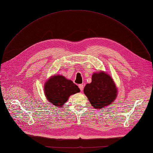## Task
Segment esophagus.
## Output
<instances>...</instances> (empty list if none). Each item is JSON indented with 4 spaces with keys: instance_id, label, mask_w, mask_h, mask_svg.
<instances>
[{
    "instance_id": "1",
    "label": "esophagus",
    "mask_w": 153,
    "mask_h": 153,
    "mask_svg": "<svg viewBox=\"0 0 153 153\" xmlns=\"http://www.w3.org/2000/svg\"><path fill=\"white\" fill-rule=\"evenodd\" d=\"M79 89H80V90L81 91H82L83 88H84V85L83 84H79Z\"/></svg>"
}]
</instances>
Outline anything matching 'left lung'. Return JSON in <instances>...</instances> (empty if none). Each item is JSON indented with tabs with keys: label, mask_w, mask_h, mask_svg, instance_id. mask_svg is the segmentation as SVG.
<instances>
[{
	"label": "left lung",
	"mask_w": 153,
	"mask_h": 153,
	"mask_svg": "<svg viewBox=\"0 0 153 153\" xmlns=\"http://www.w3.org/2000/svg\"><path fill=\"white\" fill-rule=\"evenodd\" d=\"M84 92L93 108L101 109L114 102L118 91L112 77L101 71L93 73L92 82L85 85Z\"/></svg>",
	"instance_id": "obj_1"
}]
</instances>
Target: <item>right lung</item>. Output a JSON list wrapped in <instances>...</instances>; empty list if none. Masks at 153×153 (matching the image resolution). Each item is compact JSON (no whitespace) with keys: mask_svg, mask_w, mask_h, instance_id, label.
Segmentation results:
<instances>
[{"mask_svg":"<svg viewBox=\"0 0 153 153\" xmlns=\"http://www.w3.org/2000/svg\"><path fill=\"white\" fill-rule=\"evenodd\" d=\"M44 94L48 101L59 108H63L69 97L80 92L78 86L62 75L52 76L45 81Z\"/></svg>","mask_w":153,"mask_h":153,"instance_id":"1","label":"right lung"}]
</instances>
